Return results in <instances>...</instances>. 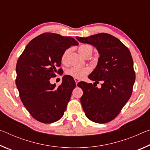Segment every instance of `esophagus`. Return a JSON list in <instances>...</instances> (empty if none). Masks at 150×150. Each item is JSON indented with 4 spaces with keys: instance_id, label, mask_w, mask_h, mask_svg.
Listing matches in <instances>:
<instances>
[{
    "instance_id": "esophagus-1",
    "label": "esophagus",
    "mask_w": 150,
    "mask_h": 150,
    "mask_svg": "<svg viewBox=\"0 0 150 150\" xmlns=\"http://www.w3.org/2000/svg\"><path fill=\"white\" fill-rule=\"evenodd\" d=\"M75 81L76 83V85H77V83L79 82V79H75Z\"/></svg>"
}]
</instances>
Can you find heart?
I'll list each match as a JSON object with an SVG mask.
<instances>
[{"label":"heart","mask_w":150,"mask_h":150,"mask_svg":"<svg viewBox=\"0 0 150 150\" xmlns=\"http://www.w3.org/2000/svg\"><path fill=\"white\" fill-rule=\"evenodd\" d=\"M79 54L82 55L83 57L85 58L89 57L91 56L93 54V47L91 46L90 45L87 44H83L79 46L78 49ZM69 54V50H66L65 52L63 53L62 56V62L63 63H67L68 55ZM90 72V68L88 67H72L69 68V69L67 70L66 73L67 75L71 76L75 79H81L85 77L86 75H87L88 73Z\"/></svg>","instance_id":"1"}]
</instances>
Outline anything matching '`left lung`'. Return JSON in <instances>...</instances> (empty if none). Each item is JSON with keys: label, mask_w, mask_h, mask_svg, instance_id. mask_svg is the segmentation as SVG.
<instances>
[{"label": "left lung", "mask_w": 150, "mask_h": 150, "mask_svg": "<svg viewBox=\"0 0 150 150\" xmlns=\"http://www.w3.org/2000/svg\"><path fill=\"white\" fill-rule=\"evenodd\" d=\"M76 38L96 48L100 57L88 77L94 83L103 81L100 88L92 83H78L83 91L80 98L83 109L94 122H108L118 116L132 93L136 76L130 50L120 40L106 33Z\"/></svg>", "instance_id": "8db88e82"}]
</instances>
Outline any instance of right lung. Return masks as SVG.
I'll return each mask as SVG.
<instances>
[{
	"instance_id": "add662e5",
	"label": "right lung",
	"mask_w": 150,
	"mask_h": 150,
	"mask_svg": "<svg viewBox=\"0 0 150 150\" xmlns=\"http://www.w3.org/2000/svg\"><path fill=\"white\" fill-rule=\"evenodd\" d=\"M69 36L44 33L31 40L17 62L16 85L20 98L32 117L42 123L55 122L62 117L75 87L72 77L65 75L59 87L51 84L56 77L62 56L71 45H78ZM60 69L58 70V73Z\"/></svg>"
}]
</instances>
